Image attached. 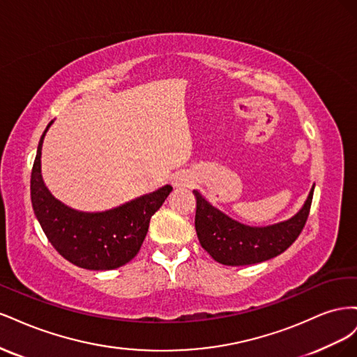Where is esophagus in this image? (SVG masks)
Returning a JSON list of instances; mask_svg holds the SVG:
<instances>
[{"instance_id": "1", "label": "esophagus", "mask_w": 357, "mask_h": 357, "mask_svg": "<svg viewBox=\"0 0 357 357\" xmlns=\"http://www.w3.org/2000/svg\"><path fill=\"white\" fill-rule=\"evenodd\" d=\"M172 185L176 188H188L192 185V176L188 171H178L177 174L172 177Z\"/></svg>"}]
</instances>
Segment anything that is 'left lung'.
<instances>
[{"label":"left lung","mask_w":357,"mask_h":357,"mask_svg":"<svg viewBox=\"0 0 357 357\" xmlns=\"http://www.w3.org/2000/svg\"><path fill=\"white\" fill-rule=\"evenodd\" d=\"M195 229L202 248L215 262L240 266L253 265L282 255L304 229L314 193L312 185L302 208L289 220L269 226H247L231 219L205 199L198 190Z\"/></svg>","instance_id":"8db88e82"}]
</instances>
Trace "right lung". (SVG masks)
Masks as SVG:
<instances>
[{
    "mask_svg": "<svg viewBox=\"0 0 357 357\" xmlns=\"http://www.w3.org/2000/svg\"><path fill=\"white\" fill-rule=\"evenodd\" d=\"M43 132L31 172V202L36 218L50 244L68 262L84 269L107 271L128 264L137 256L150 218L160 208L172 188L169 185L101 213L77 211L58 201L41 177Z\"/></svg>",
    "mask_w": 357,
    "mask_h": 357,
    "instance_id": "add662e5",
    "label": "right lung"
}]
</instances>
